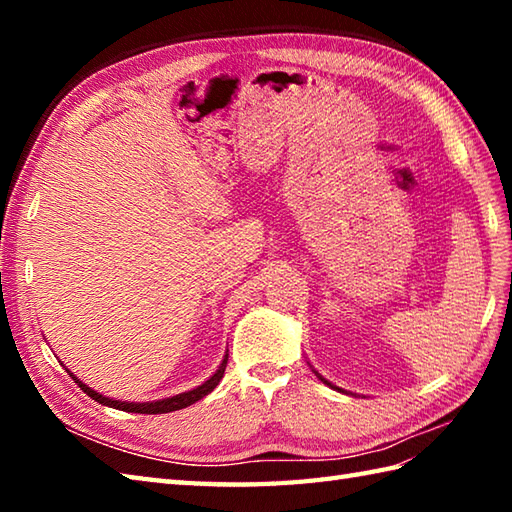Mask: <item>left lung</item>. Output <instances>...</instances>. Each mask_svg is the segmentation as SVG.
Listing matches in <instances>:
<instances>
[{
    "label": "left lung",
    "mask_w": 512,
    "mask_h": 512,
    "mask_svg": "<svg viewBox=\"0 0 512 512\" xmlns=\"http://www.w3.org/2000/svg\"><path fill=\"white\" fill-rule=\"evenodd\" d=\"M312 372H314V369H312ZM314 374H317V378H319V380H323V383H325V385H328V387H332V389H339V391H343V389H341V387H336V385H332V383H328V380H325V378H323V376H321V374H319V372H314ZM345 394H347V391H345Z\"/></svg>",
    "instance_id": "left-lung-1"
}]
</instances>
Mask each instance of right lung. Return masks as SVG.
Instances as JSON below:
<instances>
[{
    "mask_svg": "<svg viewBox=\"0 0 512 512\" xmlns=\"http://www.w3.org/2000/svg\"><path fill=\"white\" fill-rule=\"evenodd\" d=\"M226 363H228V350H226V354H224V358H222L220 367L215 369V374H213L209 380H204L202 385H198V387L191 389V391H184V394L171 396V398H162V400H154V402H127V400L107 398V396L99 394V391H94L92 387L85 385L81 378H76V376L70 372V369H65V372H68V374L74 378V383L79 385V387L85 391V394H88L92 400L101 402V405H105V407H114V409L129 411V413H169V411H178V409L189 407V405H193V402H198V400H202L204 396H209L211 391H213L217 385H220V380H222V376H224V369H226Z\"/></svg>",
    "mask_w": 512,
    "mask_h": 512,
    "instance_id": "add662e5",
    "label": "right lung"
}]
</instances>
